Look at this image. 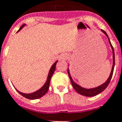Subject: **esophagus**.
I'll use <instances>...</instances> for the list:
<instances>
[{
  "label": "esophagus",
  "instance_id": "obj_1",
  "mask_svg": "<svg viewBox=\"0 0 122 122\" xmlns=\"http://www.w3.org/2000/svg\"><path fill=\"white\" fill-rule=\"evenodd\" d=\"M67 57H68V56H67V54H65V53H63V54H62V55H61V56H60V60H62V61H65L66 59H67Z\"/></svg>",
  "mask_w": 122,
  "mask_h": 122
}]
</instances>
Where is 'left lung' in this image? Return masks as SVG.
Instances as JSON below:
<instances>
[{
    "instance_id": "8db88e82",
    "label": "left lung",
    "mask_w": 122,
    "mask_h": 122,
    "mask_svg": "<svg viewBox=\"0 0 122 122\" xmlns=\"http://www.w3.org/2000/svg\"><path fill=\"white\" fill-rule=\"evenodd\" d=\"M101 31H102L103 33L104 34L108 37V41L109 43H110V46H111V48L112 49V53H113V65H112V71H111V73H110V75L109 76V77L107 79V81L105 82H104L102 85H100L98 86H97V87L95 88H83L80 85H79L78 84H76L75 82L73 81V79H72V77H71V76L70 75L69 73V69H68L67 70V71H68V75H69V76L70 80H71V84L73 85V88H75V90L77 92L80 94H81V95H83V96H85V97H94V96H96L97 94H98L100 92H102V91H104L105 90L106 87L108 86V85H109V83H110V80L112 79V75H113V72H114V65H115V55H114V48H113V47L112 46L111 42H110V39H109L108 36L106 34V32L105 31H104L102 30H101Z\"/></svg>"
}]
</instances>
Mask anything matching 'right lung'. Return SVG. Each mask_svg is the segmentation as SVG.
<instances>
[{"mask_svg": "<svg viewBox=\"0 0 122 122\" xmlns=\"http://www.w3.org/2000/svg\"><path fill=\"white\" fill-rule=\"evenodd\" d=\"M25 24H23L20 28L19 30L18 31H19L20 30L22 29L25 26ZM57 61H55L54 63L53 64V65L51 67V69L49 70V73H48V76H47V81L46 82V83L43 85V86L42 87L40 88L39 90H37V91H36L34 92H32V93L30 94H25V93H23V92H20L16 89V91H18V92H19L22 96H23L24 97H25L26 98H28V99L30 100H35V99H38L40 98L41 97H42L43 96H44L47 93V92L49 90V84H50V81H51V78L53 74L54 73V71L55 70V67H56V64L57 63Z\"/></svg>", "mask_w": 122, "mask_h": 122, "instance_id": "right-lung-1", "label": "right lung"}]
</instances>
